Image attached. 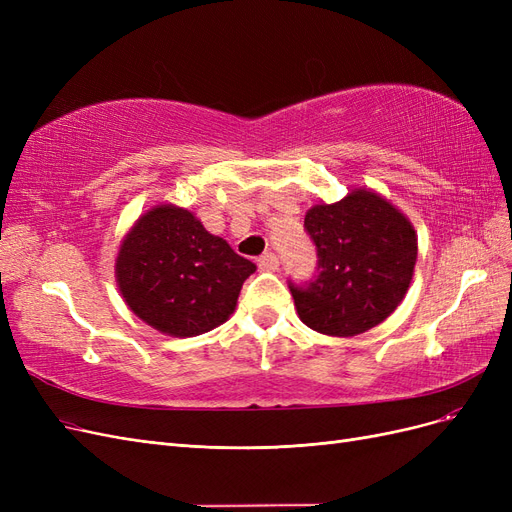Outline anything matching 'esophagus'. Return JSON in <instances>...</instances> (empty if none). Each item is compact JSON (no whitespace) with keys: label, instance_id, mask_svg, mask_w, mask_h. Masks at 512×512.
Segmentation results:
<instances>
[{"label":"esophagus","instance_id":"34e87169","mask_svg":"<svg viewBox=\"0 0 512 512\" xmlns=\"http://www.w3.org/2000/svg\"><path fill=\"white\" fill-rule=\"evenodd\" d=\"M258 267L262 271H275L277 267H280V258H277L273 252H265L258 258Z\"/></svg>","mask_w":512,"mask_h":512}]
</instances>
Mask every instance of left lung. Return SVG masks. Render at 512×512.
<instances>
[{
  "mask_svg": "<svg viewBox=\"0 0 512 512\" xmlns=\"http://www.w3.org/2000/svg\"><path fill=\"white\" fill-rule=\"evenodd\" d=\"M316 247V275L288 280L299 318L324 335L352 337L389 318L406 297L416 235L404 213L374 192L356 190L305 215Z\"/></svg>",
  "mask_w": 512,
  "mask_h": 512,
  "instance_id": "obj_1",
  "label": "left lung"
}]
</instances>
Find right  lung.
<instances>
[{
    "label": "right lung",
    "instance_id": "obj_1",
    "mask_svg": "<svg viewBox=\"0 0 512 512\" xmlns=\"http://www.w3.org/2000/svg\"><path fill=\"white\" fill-rule=\"evenodd\" d=\"M254 271V262L173 205L143 215L117 256V284L132 312L175 337L222 324Z\"/></svg>",
    "mask_w": 512,
    "mask_h": 512
}]
</instances>
